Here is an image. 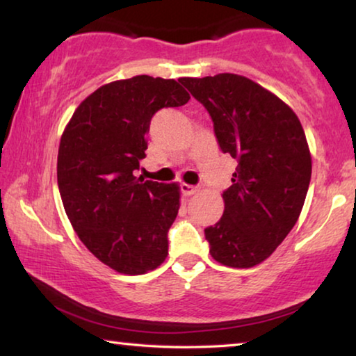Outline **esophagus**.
Instances as JSON below:
<instances>
[{
	"mask_svg": "<svg viewBox=\"0 0 356 356\" xmlns=\"http://www.w3.org/2000/svg\"><path fill=\"white\" fill-rule=\"evenodd\" d=\"M181 193H183L184 195H193V194L197 193V188H195V186H193V184H186V183H183V184H181Z\"/></svg>",
	"mask_w": 356,
	"mask_h": 356,
	"instance_id": "obj_1",
	"label": "esophagus"
}]
</instances>
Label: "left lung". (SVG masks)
<instances>
[{
    "label": "left lung",
    "instance_id": "obj_1",
    "mask_svg": "<svg viewBox=\"0 0 356 356\" xmlns=\"http://www.w3.org/2000/svg\"><path fill=\"white\" fill-rule=\"evenodd\" d=\"M209 111L222 152L238 162L222 193L224 213L205 229L213 259L253 267L294 227L307 195L312 157L300 121L286 103L245 76L181 78Z\"/></svg>",
    "mask_w": 356,
    "mask_h": 356
}]
</instances>
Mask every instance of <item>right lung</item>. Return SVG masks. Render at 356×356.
Listing matches in <instances>:
<instances>
[{
	"label": "right lung",
	"mask_w": 356,
	"mask_h": 356,
	"mask_svg": "<svg viewBox=\"0 0 356 356\" xmlns=\"http://www.w3.org/2000/svg\"><path fill=\"white\" fill-rule=\"evenodd\" d=\"M189 98L175 79L114 81L81 103L62 135L57 181L65 211L87 250L114 270L140 275L167 258L179 188L134 172L146 157L152 116Z\"/></svg>",
	"instance_id": "add662e5"
}]
</instances>
